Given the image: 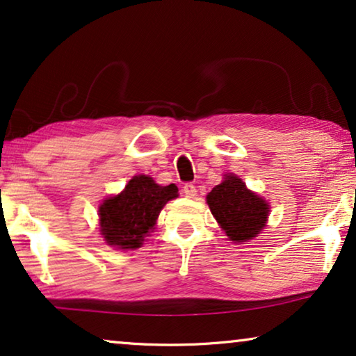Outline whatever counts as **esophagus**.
I'll return each instance as SVG.
<instances>
[{"instance_id": "1", "label": "esophagus", "mask_w": 356, "mask_h": 356, "mask_svg": "<svg viewBox=\"0 0 356 356\" xmlns=\"http://www.w3.org/2000/svg\"><path fill=\"white\" fill-rule=\"evenodd\" d=\"M184 193L187 198H195L196 196V187L193 184H185L184 185Z\"/></svg>"}]
</instances>
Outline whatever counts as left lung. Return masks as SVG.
Masks as SVG:
<instances>
[{"label":"left lung","mask_w":356,"mask_h":356,"mask_svg":"<svg viewBox=\"0 0 356 356\" xmlns=\"http://www.w3.org/2000/svg\"><path fill=\"white\" fill-rule=\"evenodd\" d=\"M212 216L230 241L241 243L256 238L267 222L270 206L262 196L251 192L235 174H225L206 196Z\"/></svg>","instance_id":"8db88e82"}]
</instances>
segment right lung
Here are the masks:
<instances>
[{
    "instance_id": "obj_1",
    "label": "right lung",
    "mask_w": 356,
    "mask_h": 356,
    "mask_svg": "<svg viewBox=\"0 0 356 356\" xmlns=\"http://www.w3.org/2000/svg\"><path fill=\"white\" fill-rule=\"evenodd\" d=\"M174 184L161 187L144 174L132 177L123 192L104 200L99 208L100 235L107 245L136 249L144 245L168 201L177 196Z\"/></svg>"
}]
</instances>
